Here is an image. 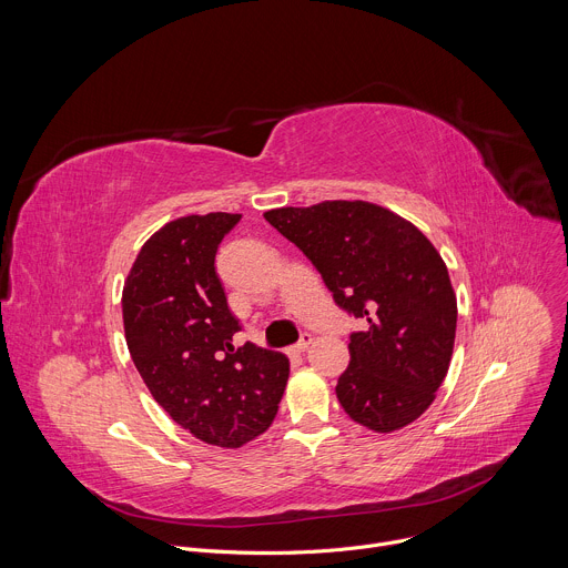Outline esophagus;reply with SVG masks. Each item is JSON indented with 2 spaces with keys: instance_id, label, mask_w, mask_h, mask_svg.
Instances as JSON below:
<instances>
[{
  "instance_id": "esophagus-1",
  "label": "esophagus",
  "mask_w": 568,
  "mask_h": 568,
  "mask_svg": "<svg viewBox=\"0 0 568 568\" xmlns=\"http://www.w3.org/2000/svg\"><path fill=\"white\" fill-rule=\"evenodd\" d=\"M310 344H312V333H303V335H301V339L296 342L294 351H296V353H303V351H305Z\"/></svg>"
}]
</instances>
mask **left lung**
<instances>
[{
  "label": "left lung",
  "instance_id": "left-lung-1",
  "mask_svg": "<svg viewBox=\"0 0 568 568\" xmlns=\"http://www.w3.org/2000/svg\"><path fill=\"white\" fill-rule=\"evenodd\" d=\"M265 220L310 258L335 303L366 323L351 333V364L337 379L344 412L379 434L423 416L456 337V296L425 233L346 200L274 209Z\"/></svg>",
  "mask_w": 568,
  "mask_h": 568
}]
</instances>
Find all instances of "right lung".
Returning a JSON list of instances; mask_svg holds the SVG:
<instances>
[{
	"label": "right lung",
	"mask_w": 568,
	"mask_h": 568,
	"mask_svg": "<svg viewBox=\"0 0 568 568\" xmlns=\"http://www.w3.org/2000/svg\"><path fill=\"white\" fill-rule=\"evenodd\" d=\"M237 213L189 215L161 226L141 247L123 287L132 362L164 412L195 438L240 447L274 420L290 362L245 342L215 270Z\"/></svg>",
	"instance_id": "right-lung-1"
}]
</instances>
